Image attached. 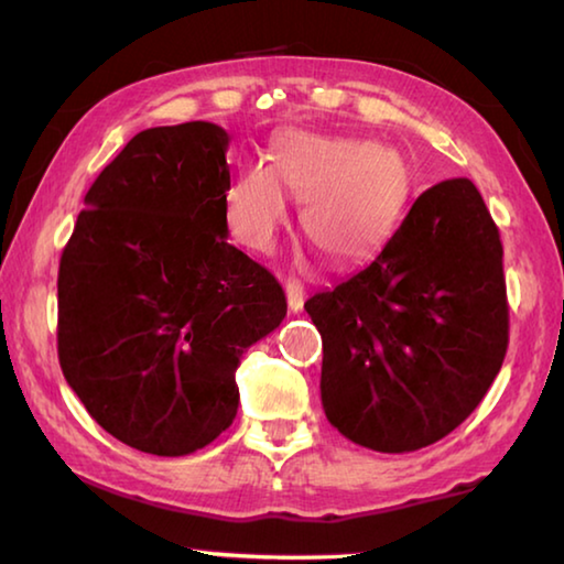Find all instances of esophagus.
Masks as SVG:
<instances>
[{
	"label": "esophagus",
	"mask_w": 564,
	"mask_h": 564,
	"mask_svg": "<svg viewBox=\"0 0 564 564\" xmlns=\"http://www.w3.org/2000/svg\"><path fill=\"white\" fill-rule=\"evenodd\" d=\"M285 289V295H289V308L293 313H299L303 308V301H305V291H303V283L295 281V279H289L283 283Z\"/></svg>",
	"instance_id": "esophagus-1"
}]
</instances>
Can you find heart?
Returning <instances> with one entry per match:
<instances>
[{
  "instance_id": "obj_1",
  "label": "heart",
  "mask_w": 564,
  "mask_h": 564,
  "mask_svg": "<svg viewBox=\"0 0 564 564\" xmlns=\"http://www.w3.org/2000/svg\"><path fill=\"white\" fill-rule=\"evenodd\" d=\"M413 176L395 149L366 139L289 129L275 137L269 169L248 166L224 196L228 231L269 251L289 218L283 194L303 204L308 241L333 265L370 259L395 234Z\"/></svg>"
}]
</instances>
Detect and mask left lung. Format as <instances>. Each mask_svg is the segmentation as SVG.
<instances>
[{"mask_svg": "<svg viewBox=\"0 0 564 564\" xmlns=\"http://www.w3.org/2000/svg\"><path fill=\"white\" fill-rule=\"evenodd\" d=\"M333 427L378 453L453 433L508 352L500 231L470 178L415 198L376 261L305 301Z\"/></svg>", "mask_w": 564, "mask_h": 564, "instance_id": "1", "label": "left lung"}]
</instances>
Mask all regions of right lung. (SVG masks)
<instances>
[{
  "label": "right lung",
  "mask_w": 564,
  "mask_h": 564,
  "mask_svg": "<svg viewBox=\"0 0 564 564\" xmlns=\"http://www.w3.org/2000/svg\"><path fill=\"white\" fill-rule=\"evenodd\" d=\"M226 149L208 121L137 133L87 191L59 261L62 373L141 453L216 441L241 356L285 318L281 283L226 241Z\"/></svg>",
  "instance_id": "right-lung-1"
}]
</instances>
